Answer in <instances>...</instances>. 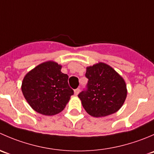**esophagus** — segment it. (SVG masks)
<instances>
[{
	"label": "esophagus",
	"mask_w": 154,
	"mask_h": 154,
	"mask_svg": "<svg viewBox=\"0 0 154 154\" xmlns=\"http://www.w3.org/2000/svg\"><path fill=\"white\" fill-rule=\"evenodd\" d=\"M79 93H80V88H77V89L74 90V94L75 95H77Z\"/></svg>",
	"instance_id": "esophagus-1"
}]
</instances>
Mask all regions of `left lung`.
<instances>
[{"label":"left lung","instance_id":"left-lung-1","mask_svg":"<svg viewBox=\"0 0 154 154\" xmlns=\"http://www.w3.org/2000/svg\"><path fill=\"white\" fill-rule=\"evenodd\" d=\"M87 90L78 94L83 108L93 117H105L119 111L127 94L123 77L104 63L86 67Z\"/></svg>","mask_w":154,"mask_h":154}]
</instances>
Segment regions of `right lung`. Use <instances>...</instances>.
I'll return each mask as SVG.
<instances>
[{
	"label": "right lung",
	"mask_w": 154,
	"mask_h": 154,
	"mask_svg": "<svg viewBox=\"0 0 154 154\" xmlns=\"http://www.w3.org/2000/svg\"><path fill=\"white\" fill-rule=\"evenodd\" d=\"M62 66L54 61L41 63L27 72L23 79L21 91L33 110L45 116L61 112L74 91L68 86V76Z\"/></svg>",
	"instance_id": "obj_1"
}]
</instances>
